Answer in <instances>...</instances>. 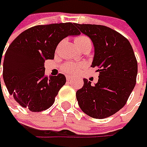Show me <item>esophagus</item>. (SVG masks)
I'll return each instance as SVG.
<instances>
[{"label": "esophagus", "mask_w": 147, "mask_h": 147, "mask_svg": "<svg viewBox=\"0 0 147 147\" xmlns=\"http://www.w3.org/2000/svg\"><path fill=\"white\" fill-rule=\"evenodd\" d=\"M72 78H73V77L72 76H69V75L66 76V79H67V81H70V80H72Z\"/></svg>", "instance_id": "34e87169"}]
</instances>
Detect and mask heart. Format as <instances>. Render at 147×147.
<instances>
[{
    "instance_id": "heart-1",
    "label": "heart",
    "mask_w": 147,
    "mask_h": 147,
    "mask_svg": "<svg viewBox=\"0 0 147 147\" xmlns=\"http://www.w3.org/2000/svg\"><path fill=\"white\" fill-rule=\"evenodd\" d=\"M74 42H75L78 47H82L87 43H91V41L87 36L82 35V36H78V37H75ZM83 66H84L83 64H67V65H65L64 69L67 73L73 74V73H75L78 70H79L80 69H82Z\"/></svg>"
}]
</instances>
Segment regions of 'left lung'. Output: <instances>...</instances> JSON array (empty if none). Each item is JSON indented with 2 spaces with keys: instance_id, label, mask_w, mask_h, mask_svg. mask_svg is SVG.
Listing matches in <instances>:
<instances>
[{
  "instance_id": "8db88e82",
  "label": "left lung",
  "mask_w": 147,
  "mask_h": 147,
  "mask_svg": "<svg viewBox=\"0 0 147 147\" xmlns=\"http://www.w3.org/2000/svg\"><path fill=\"white\" fill-rule=\"evenodd\" d=\"M80 32L92 41L95 48L92 67L99 72L97 83L83 79L76 92L81 110L90 117L105 119L125 105L136 85L138 61L126 37L109 27L75 24Z\"/></svg>"
}]
</instances>
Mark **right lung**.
Segmentation results:
<instances>
[{
    "instance_id": "obj_1",
    "label": "right lung",
    "mask_w": 147,
    "mask_h": 147,
    "mask_svg": "<svg viewBox=\"0 0 147 147\" xmlns=\"http://www.w3.org/2000/svg\"><path fill=\"white\" fill-rule=\"evenodd\" d=\"M78 34L72 23L37 25L21 32L9 46L3 62V79L9 93L22 107L41 112L54 104L66 78L62 74L46 76L44 62L54 59L61 40ZM1 57L0 55V67Z\"/></svg>"
}]
</instances>
